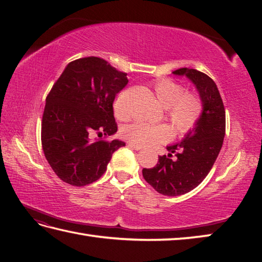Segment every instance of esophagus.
<instances>
[{
    "instance_id": "34e87169",
    "label": "esophagus",
    "mask_w": 262,
    "mask_h": 262,
    "mask_svg": "<svg viewBox=\"0 0 262 262\" xmlns=\"http://www.w3.org/2000/svg\"><path fill=\"white\" fill-rule=\"evenodd\" d=\"M128 146H129L133 149H135V151H140V149H142V146L136 145V144H134V143H129V144H128Z\"/></svg>"
}]
</instances>
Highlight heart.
<instances>
[{"instance_id": "heart-1", "label": "heart", "mask_w": 262, "mask_h": 262, "mask_svg": "<svg viewBox=\"0 0 262 262\" xmlns=\"http://www.w3.org/2000/svg\"><path fill=\"white\" fill-rule=\"evenodd\" d=\"M155 97L161 107L166 109V117L179 134L191 130L203 113L200 99L171 80H160L153 84ZM115 114L118 118H125L126 111L122 107V96L115 100ZM128 141L140 146H149L168 141L172 136L171 129L165 125H149L137 121L128 125L122 130Z\"/></svg>"}]
</instances>
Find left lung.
<instances>
[{
    "label": "left lung",
    "instance_id": "obj_1",
    "mask_svg": "<svg viewBox=\"0 0 262 262\" xmlns=\"http://www.w3.org/2000/svg\"><path fill=\"white\" fill-rule=\"evenodd\" d=\"M172 74L191 81L203 113L180 142L166 146L168 155L160 157L154 168L143 169V177L159 193L180 196L196 188L213 168L225 136V109L216 83L208 75L187 68ZM173 154L176 158L172 159Z\"/></svg>",
    "mask_w": 262,
    "mask_h": 262
}]
</instances>
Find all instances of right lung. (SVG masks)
<instances>
[{
    "label": "right lung",
    "instance_id": "obj_1",
    "mask_svg": "<svg viewBox=\"0 0 262 262\" xmlns=\"http://www.w3.org/2000/svg\"><path fill=\"white\" fill-rule=\"evenodd\" d=\"M128 83L127 74L99 57L66 66L46 98L41 121L43 154L60 180L81 187L97 181L119 140L93 138L116 134L113 103Z\"/></svg>",
    "mask_w": 262,
    "mask_h": 262
}]
</instances>
